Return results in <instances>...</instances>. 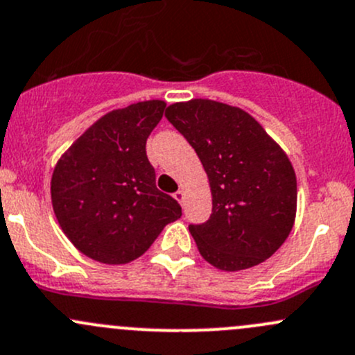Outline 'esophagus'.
I'll return each mask as SVG.
<instances>
[{
  "label": "esophagus",
  "instance_id": "esophagus-1",
  "mask_svg": "<svg viewBox=\"0 0 355 355\" xmlns=\"http://www.w3.org/2000/svg\"><path fill=\"white\" fill-rule=\"evenodd\" d=\"M174 198H176L179 203H184V198H186V193H184V189H178V191L174 193Z\"/></svg>",
  "mask_w": 355,
  "mask_h": 355
}]
</instances>
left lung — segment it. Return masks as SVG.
<instances>
[{
    "label": "left lung",
    "mask_w": 355,
    "mask_h": 355,
    "mask_svg": "<svg viewBox=\"0 0 355 355\" xmlns=\"http://www.w3.org/2000/svg\"><path fill=\"white\" fill-rule=\"evenodd\" d=\"M166 118L195 148L210 182V218L189 225L200 254L224 272L272 257L291 234L297 208L287 153L253 116L224 102H176Z\"/></svg>",
    "instance_id": "1"
}]
</instances>
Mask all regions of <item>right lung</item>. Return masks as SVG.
<instances>
[{"label": "right lung", "instance_id": "obj_1", "mask_svg": "<svg viewBox=\"0 0 355 355\" xmlns=\"http://www.w3.org/2000/svg\"><path fill=\"white\" fill-rule=\"evenodd\" d=\"M166 102L144 101L97 119L58 160L51 202L58 224L85 257L124 265L145 253L181 217L159 191L145 145Z\"/></svg>", "mask_w": 355, "mask_h": 355}]
</instances>
